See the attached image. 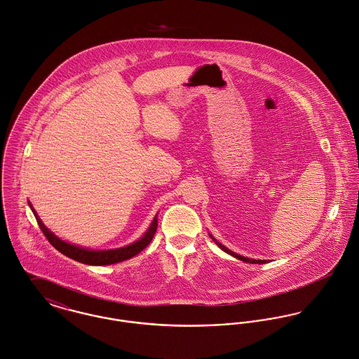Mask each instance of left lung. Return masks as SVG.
<instances>
[{
	"mask_svg": "<svg viewBox=\"0 0 359 359\" xmlns=\"http://www.w3.org/2000/svg\"><path fill=\"white\" fill-rule=\"evenodd\" d=\"M212 237V236H210ZM212 239L216 242V245L220 248V249H223L226 253H229V255H231V256H234V257H237L238 260H242V262H245V263H250V264H263V263H266V260H255V259H249V257H245V256H241L238 253H234L233 250H230L229 248H226L224 245H222L220 242H217L216 239L212 237Z\"/></svg>",
	"mask_w": 359,
	"mask_h": 359,
	"instance_id": "8db88e82",
	"label": "left lung"
}]
</instances>
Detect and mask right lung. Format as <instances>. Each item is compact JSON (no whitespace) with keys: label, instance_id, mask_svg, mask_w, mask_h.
Listing matches in <instances>:
<instances>
[{"label":"right lung","instance_id":"1","mask_svg":"<svg viewBox=\"0 0 359 359\" xmlns=\"http://www.w3.org/2000/svg\"><path fill=\"white\" fill-rule=\"evenodd\" d=\"M37 222H39V226H40L41 231L43 233V236L46 237V239L49 241V243L57 249L60 253H63L65 256L73 259V260H77L80 263L83 264H89V266H107V264H114V263H120L123 260H128L133 256H136L137 253H140L154 237L156 231H157V227H158V220H157V216L154 217L153 223L150 224L149 230L146 231V234L128 245V246H123V248H118V249H110V250H92V249H86V248H81L77 245H72L63 239L57 238L49 229H46L43 226V223L41 222L40 217L37 216L36 210L33 209V206L30 205Z\"/></svg>","mask_w":359,"mask_h":359}]
</instances>
